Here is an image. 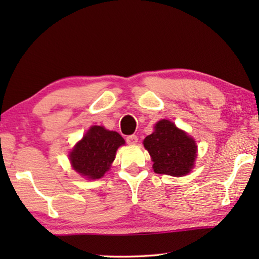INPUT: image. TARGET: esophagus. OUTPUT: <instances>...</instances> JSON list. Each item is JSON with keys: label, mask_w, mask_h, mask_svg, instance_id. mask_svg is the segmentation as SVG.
<instances>
[{"label": "esophagus", "mask_w": 259, "mask_h": 259, "mask_svg": "<svg viewBox=\"0 0 259 259\" xmlns=\"http://www.w3.org/2000/svg\"><path fill=\"white\" fill-rule=\"evenodd\" d=\"M125 140L129 145H135V144H137V142H138V137L136 135H130L125 138Z\"/></svg>", "instance_id": "34e87169"}]
</instances>
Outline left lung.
Segmentation results:
<instances>
[{"mask_svg": "<svg viewBox=\"0 0 259 259\" xmlns=\"http://www.w3.org/2000/svg\"><path fill=\"white\" fill-rule=\"evenodd\" d=\"M156 174L181 177L191 171L196 157L195 142L172 122L161 120L155 130L144 139Z\"/></svg>", "mask_w": 259, "mask_h": 259, "instance_id": "obj_1", "label": "left lung"}]
</instances>
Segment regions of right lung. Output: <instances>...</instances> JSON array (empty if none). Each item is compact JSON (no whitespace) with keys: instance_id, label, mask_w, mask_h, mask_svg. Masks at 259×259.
Instances as JSON below:
<instances>
[{"instance_id":"add662e5","label":"right lung","mask_w":259,"mask_h":259,"mask_svg":"<svg viewBox=\"0 0 259 259\" xmlns=\"http://www.w3.org/2000/svg\"><path fill=\"white\" fill-rule=\"evenodd\" d=\"M123 144L124 139L115 131L94 125L74 147L69 160L74 170L82 176L98 179L109 169L116 150Z\"/></svg>"}]
</instances>
